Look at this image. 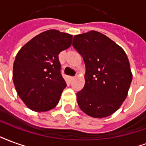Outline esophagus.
Returning <instances> with one entry per match:
<instances>
[{"mask_svg":"<svg viewBox=\"0 0 146 146\" xmlns=\"http://www.w3.org/2000/svg\"><path fill=\"white\" fill-rule=\"evenodd\" d=\"M74 78H75L74 76H70V81H73V80H74Z\"/></svg>","mask_w":146,"mask_h":146,"instance_id":"obj_1","label":"esophagus"}]
</instances>
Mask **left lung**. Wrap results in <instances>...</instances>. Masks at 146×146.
Masks as SVG:
<instances>
[{"instance_id": "1", "label": "left lung", "mask_w": 146, "mask_h": 146, "mask_svg": "<svg viewBox=\"0 0 146 146\" xmlns=\"http://www.w3.org/2000/svg\"><path fill=\"white\" fill-rule=\"evenodd\" d=\"M73 48L85 64V84L76 93L80 110L94 118L112 115L125 100L132 80L125 51L104 34L75 35Z\"/></svg>"}]
</instances>
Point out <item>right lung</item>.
Wrapping results in <instances>:
<instances>
[{"mask_svg": "<svg viewBox=\"0 0 146 146\" xmlns=\"http://www.w3.org/2000/svg\"><path fill=\"white\" fill-rule=\"evenodd\" d=\"M72 38L58 30H47L31 39L16 54L12 79L18 95L30 110L45 112L58 103L66 87L58 54L70 48Z\"/></svg>", "mask_w": 146, "mask_h": 146, "instance_id": "1", "label": "right lung"}]
</instances>
